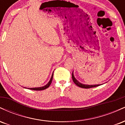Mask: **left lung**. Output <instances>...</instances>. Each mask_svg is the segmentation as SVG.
<instances>
[{"instance_id": "obj_1", "label": "left lung", "mask_w": 125, "mask_h": 125, "mask_svg": "<svg viewBox=\"0 0 125 125\" xmlns=\"http://www.w3.org/2000/svg\"><path fill=\"white\" fill-rule=\"evenodd\" d=\"M72 79L74 83L76 84L77 86H78L79 87H81L82 88H85V89H88V88H90V87H96L99 86V84H83L81 83V82H79L75 78L73 74V72L72 73Z\"/></svg>"}]
</instances>
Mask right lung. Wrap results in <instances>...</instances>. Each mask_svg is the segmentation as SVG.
<instances>
[{
	"mask_svg": "<svg viewBox=\"0 0 125 125\" xmlns=\"http://www.w3.org/2000/svg\"><path fill=\"white\" fill-rule=\"evenodd\" d=\"M53 76V73H52V75L51 79H50V81H49V82L46 84V85L43 86L38 87H32V88H28V89H31V90H42L46 89L48 88V87H49V86L51 85L52 81Z\"/></svg>",
	"mask_w": 125,
	"mask_h": 125,
	"instance_id": "add662e5",
	"label": "right lung"
}]
</instances>
